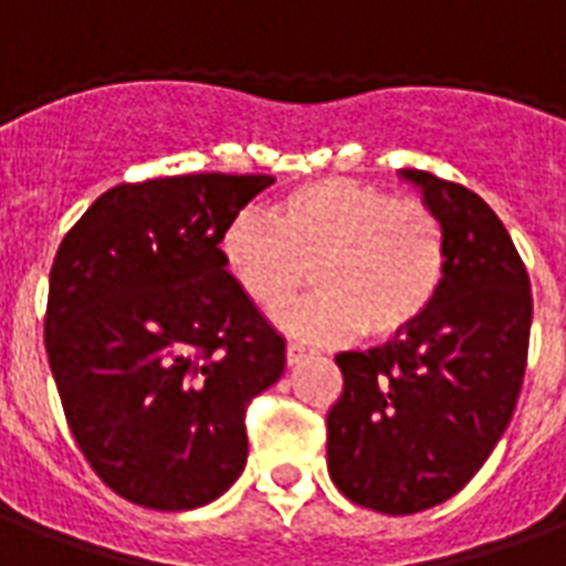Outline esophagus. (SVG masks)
I'll return each instance as SVG.
<instances>
[{
    "label": "esophagus",
    "instance_id": "obj_1",
    "mask_svg": "<svg viewBox=\"0 0 566 566\" xmlns=\"http://www.w3.org/2000/svg\"><path fill=\"white\" fill-rule=\"evenodd\" d=\"M284 355H287V364H291V367H296L300 360L312 357V348H306V345H300V343H287V352H284Z\"/></svg>",
    "mask_w": 566,
    "mask_h": 566
}]
</instances>
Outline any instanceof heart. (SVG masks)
Masks as SVG:
<instances>
[{
    "mask_svg": "<svg viewBox=\"0 0 566 566\" xmlns=\"http://www.w3.org/2000/svg\"><path fill=\"white\" fill-rule=\"evenodd\" d=\"M218 254L235 287L263 312L287 306L312 279L318 294L282 324L308 339L360 331L391 339L437 303L449 242L424 199L394 197L355 178H321L287 190L272 211H242L223 227Z\"/></svg>",
    "mask_w": 566,
    "mask_h": 566,
    "instance_id": "b5f03b06",
    "label": "heart"
}]
</instances>
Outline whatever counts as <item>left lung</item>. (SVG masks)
I'll return each mask as SVG.
<instances>
[{
	"mask_svg": "<svg viewBox=\"0 0 566 566\" xmlns=\"http://www.w3.org/2000/svg\"><path fill=\"white\" fill-rule=\"evenodd\" d=\"M446 227L449 272L409 331L343 352V397L327 412V470L345 497L412 515L454 497L510 424L531 339V279L485 199L403 169Z\"/></svg>",
	"mask_w": 566,
	"mask_h": 566,
	"instance_id": "left-lung-1",
	"label": "left lung"
}]
</instances>
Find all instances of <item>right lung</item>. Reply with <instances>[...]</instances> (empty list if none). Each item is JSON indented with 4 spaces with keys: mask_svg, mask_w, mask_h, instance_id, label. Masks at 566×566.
Masks as SVG:
<instances>
[{
    "mask_svg": "<svg viewBox=\"0 0 566 566\" xmlns=\"http://www.w3.org/2000/svg\"><path fill=\"white\" fill-rule=\"evenodd\" d=\"M272 175L197 172L105 190L60 242L44 348L69 430L115 494L197 510L245 470V409L284 339L218 242Z\"/></svg>",
    "mask_w": 566,
    "mask_h": 566,
    "instance_id": "obj_1",
    "label": "right lung"
}]
</instances>
